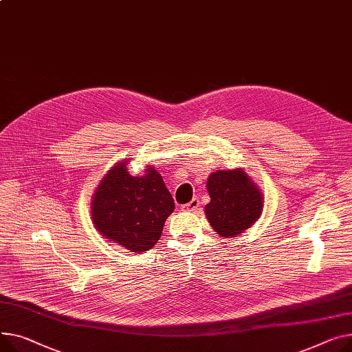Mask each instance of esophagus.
Returning <instances> with one entry per match:
<instances>
[{
	"label": "esophagus",
	"mask_w": 352,
	"mask_h": 352,
	"mask_svg": "<svg viewBox=\"0 0 352 352\" xmlns=\"http://www.w3.org/2000/svg\"><path fill=\"white\" fill-rule=\"evenodd\" d=\"M199 209V199L198 198H192L188 204L182 205V210H191V212H197Z\"/></svg>",
	"instance_id": "esophagus-1"
}]
</instances>
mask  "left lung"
<instances>
[{"label":"left lung","mask_w":352,"mask_h":352,"mask_svg":"<svg viewBox=\"0 0 352 352\" xmlns=\"http://www.w3.org/2000/svg\"><path fill=\"white\" fill-rule=\"evenodd\" d=\"M206 186L210 202L205 214L221 236L239 235L261 217L262 194L243 170L212 173Z\"/></svg>","instance_id":"obj_1"}]
</instances>
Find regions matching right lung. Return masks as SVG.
<instances>
[{
  "mask_svg": "<svg viewBox=\"0 0 352 352\" xmlns=\"http://www.w3.org/2000/svg\"><path fill=\"white\" fill-rule=\"evenodd\" d=\"M120 162L107 173L91 202V218L102 235L133 252L153 248L175 204L155 168L133 177Z\"/></svg>",
  "mask_w": 352,
  "mask_h": 352,
  "instance_id": "right-lung-1",
  "label": "right lung"
}]
</instances>
